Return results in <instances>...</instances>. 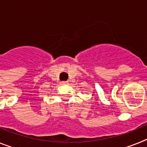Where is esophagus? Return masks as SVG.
Instances as JSON below:
<instances>
[{
    "label": "esophagus",
    "mask_w": 147,
    "mask_h": 147,
    "mask_svg": "<svg viewBox=\"0 0 147 147\" xmlns=\"http://www.w3.org/2000/svg\"><path fill=\"white\" fill-rule=\"evenodd\" d=\"M68 83H69L68 81H61V82H60V84H62V85L68 84Z\"/></svg>",
    "instance_id": "obj_1"
}]
</instances>
